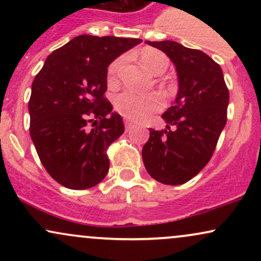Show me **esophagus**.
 Wrapping results in <instances>:
<instances>
[{"mask_svg":"<svg viewBox=\"0 0 261 261\" xmlns=\"http://www.w3.org/2000/svg\"><path fill=\"white\" fill-rule=\"evenodd\" d=\"M124 122H125V127H126V130H128V128L133 126V122L128 120V119H125Z\"/></svg>","mask_w":261,"mask_h":261,"instance_id":"34e87169","label":"esophagus"}]
</instances>
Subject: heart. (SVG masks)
<instances>
[{
    "label": "heart",
    "instance_id": "b5f03b06",
    "mask_svg": "<svg viewBox=\"0 0 261 261\" xmlns=\"http://www.w3.org/2000/svg\"><path fill=\"white\" fill-rule=\"evenodd\" d=\"M124 58L115 59L107 71V81L110 86H115L119 80V72ZM140 61L145 68L155 76H161L169 67V59L164 53L154 47H145L140 51ZM115 110L128 120H143L151 114L160 112L164 107V99L160 93L137 94L131 91L119 93L114 99Z\"/></svg>",
    "mask_w": 261,
    "mask_h": 261
}]
</instances>
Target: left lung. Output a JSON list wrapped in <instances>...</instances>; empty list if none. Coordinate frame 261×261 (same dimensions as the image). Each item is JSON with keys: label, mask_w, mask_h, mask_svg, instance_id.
<instances>
[{"label": "left lung", "mask_w": 261, "mask_h": 261, "mask_svg": "<svg viewBox=\"0 0 261 261\" xmlns=\"http://www.w3.org/2000/svg\"><path fill=\"white\" fill-rule=\"evenodd\" d=\"M146 43L172 60L179 91L174 106L162 115L168 124L166 130L149 128L143 164L157 181L180 185L211 160L226 126L229 92L221 66L205 53L172 40Z\"/></svg>", "instance_id": "8db88e82"}]
</instances>
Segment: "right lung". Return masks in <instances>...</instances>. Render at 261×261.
I'll list each match as a JSON object with an SVG mask.
<instances>
[{"mask_svg": "<svg viewBox=\"0 0 261 261\" xmlns=\"http://www.w3.org/2000/svg\"><path fill=\"white\" fill-rule=\"evenodd\" d=\"M141 41L79 35L50 54L33 81L31 137L44 168L65 188L85 190L106 178L108 148L125 131L104 95L108 66ZM94 118L98 125L89 129Z\"/></svg>", "mask_w": 261, "mask_h": 261, "instance_id": "obj_1", "label": "right lung"}]
</instances>
